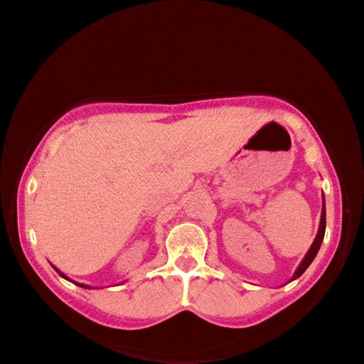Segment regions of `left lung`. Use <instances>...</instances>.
Listing matches in <instances>:
<instances>
[{
	"instance_id": "8db88e82",
	"label": "left lung",
	"mask_w": 364,
	"mask_h": 364,
	"mask_svg": "<svg viewBox=\"0 0 364 364\" xmlns=\"http://www.w3.org/2000/svg\"><path fill=\"white\" fill-rule=\"evenodd\" d=\"M324 231H326V205H324V196H323V210H321V220H319L318 234H316L315 241H313V244H311L310 250L306 252L305 258H304V260H301V263L299 264V268L295 269V273H294V276H292V279H291V281L300 278V276L305 273V269H306L308 267H310L311 262L315 260V257H316V254H318V250H319V247H321V244H323Z\"/></svg>"
}]
</instances>
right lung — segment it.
Instances as JSON below:
<instances>
[{
	"label": "right lung",
	"mask_w": 364,
	"mask_h": 364,
	"mask_svg": "<svg viewBox=\"0 0 364 364\" xmlns=\"http://www.w3.org/2000/svg\"><path fill=\"white\" fill-rule=\"evenodd\" d=\"M53 268H54V269H56V271H58V273H59L60 276H63V278H64V279H67V281H70L69 278H67V276H65L64 273H60V271H59V269H58L56 267H53ZM72 282H73V281H72ZM75 284H77V286H80V287H85V289H91L90 286H86V284H80V282H75Z\"/></svg>",
	"instance_id": "1"
}]
</instances>
